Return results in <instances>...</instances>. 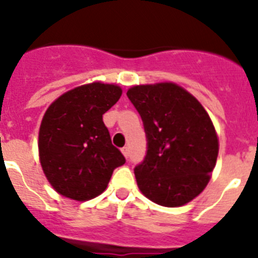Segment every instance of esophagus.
<instances>
[{"instance_id": "esophagus-1", "label": "esophagus", "mask_w": 258, "mask_h": 258, "mask_svg": "<svg viewBox=\"0 0 258 258\" xmlns=\"http://www.w3.org/2000/svg\"><path fill=\"white\" fill-rule=\"evenodd\" d=\"M121 152H122V154H124V156L126 157V159H127V157H129V147H127V146H125V147H122Z\"/></svg>"}]
</instances>
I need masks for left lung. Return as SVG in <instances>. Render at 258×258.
Listing matches in <instances>:
<instances>
[{
  "label": "left lung",
  "mask_w": 258,
  "mask_h": 258,
  "mask_svg": "<svg viewBox=\"0 0 258 258\" xmlns=\"http://www.w3.org/2000/svg\"><path fill=\"white\" fill-rule=\"evenodd\" d=\"M126 95L147 140L145 159L134 168L140 190L159 206L191 202L204 190L217 160L209 115L197 98L172 83L134 86Z\"/></svg>",
  "instance_id": "obj_1"
}]
</instances>
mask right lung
Instances as JSON below:
<instances>
[{
  "instance_id": "add662e5",
  "label": "right lung",
  "mask_w": 258,
  "mask_h": 258,
  "mask_svg": "<svg viewBox=\"0 0 258 258\" xmlns=\"http://www.w3.org/2000/svg\"><path fill=\"white\" fill-rule=\"evenodd\" d=\"M121 93L116 85L89 84L64 93L47 108L38 151L46 178L60 195L80 202L93 199L106 190L113 170L125 164L103 122V113Z\"/></svg>"
}]
</instances>
